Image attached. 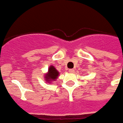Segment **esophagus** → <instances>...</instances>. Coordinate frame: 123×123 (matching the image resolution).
Wrapping results in <instances>:
<instances>
[{
    "mask_svg": "<svg viewBox=\"0 0 123 123\" xmlns=\"http://www.w3.org/2000/svg\"><path fill=\"white\" fill-rule=\"evenodd\" d=\"M74 69H69V73H73L74 72Z\"/></svg>",
    "mask_w": 123,
    "mask_h": 123,
    "instance_id": "34e87169",
    "label": "esophagus"
}]
</instances>
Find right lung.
Instances as JSON below:
<instances>
[{"instance_id": "obj_1", "label": "right lung", "mask_w": 123, "mask_h": 123, "mask_svg": "<svg viewBox=\"0 0 123 123\" xmlns=\"http://www.w3.org/2000/svg\"><path fill=\"white\" fill-rule=\"evenodd\" d=\"M59 76V72L56 70L53 65H50L48 69V73L45 75V80L48 82H51L55 80Z\"/></svg>"}]
</instances>
